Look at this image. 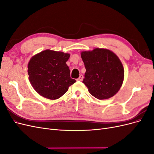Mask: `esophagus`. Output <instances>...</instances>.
<instances>
[{
  "label": "esophagus",
  "mask_w": 154,
  "mask_h": 154,
  "mask_svg": "<svg viewBox=\"0 0 154 154\" xmlns=\"http://www.w3.org/2000/svg\"><path fill=\"white\" fill-rule=\"evenodd\" d=\"M83 79V76L82 75V74H81V75H80V76H79V78L77 79L78 81H82Z\"/></svg>",
  "instance_id": "obj_1"
}]
</instances>
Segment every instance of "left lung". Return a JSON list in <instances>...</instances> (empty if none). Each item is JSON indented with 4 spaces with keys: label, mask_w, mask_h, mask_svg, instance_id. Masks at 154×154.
<instances>
[{
    "label": "left lung",
    "mask_w": 154,
    "mask_h": 154,
    "mask_svg": "<svg viewBox=\"0 0 154 154\" xmlns=\"http://www.w3.org/2000/svg\"><path fill=\"white\" fill-rule=\"evenodd\" d=\"M81 57L86 69L83 83L91 94L98 100L114 96L122 87L124 68L112 51L103 48L84 51Z\"/></svg>",
    "instance_id": "1"
}]
</instances>
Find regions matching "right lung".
I'll list each match as a JSON object with an SVG mask.
<instances>
[{
	"instance_id": "right-lung-1",
	"label": "right lung",
	"mask_w": 154,
	"mask_h": 154,
	"mask_svg": "<svg viewBox=\"0 0 154 154\" xmlns=\"http://www.w3.org/2000/svg\"><path fill=\"white\" fill-rule=\"evenodd\" d=\"M70 54L46 49L37 53L27 65L29 80L40 96L57 100L66 93L76 80L71 78L66 62Z\"/></svg>"
}]
</instances>
